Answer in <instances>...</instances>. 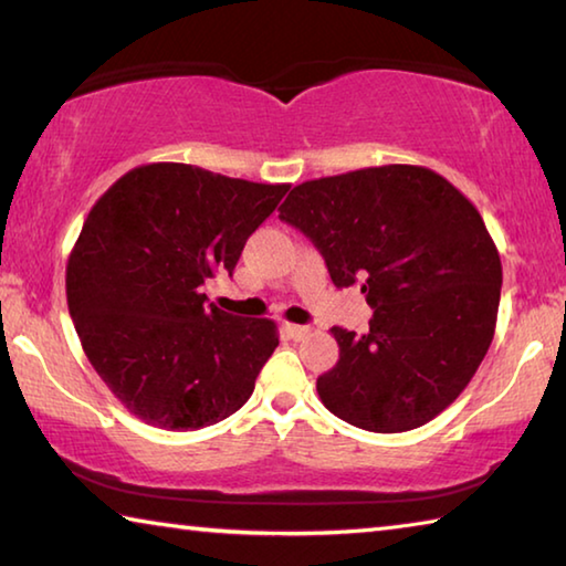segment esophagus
I'll return each instance as SVG.
<instances>
[{
    "instance_id": "obj_1",
    "label": "esophagus",
    "mask_w": 566,
    "mask_h": 566,
    "mask_svg": "<svg viewBox=\"0 0 566 566\" xmlns=\"http://www.w3.org/2000/svg\"><path fill=\"white\" fill-rule=\"evenodd\" d=\"M284 329L294 342H302L304 337H310V334H312V327H304V324H286Z\"/></svg>"
}]
</instances>
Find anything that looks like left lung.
<instances>
[{
	"mask_svg": "<svg viewBox=\"0 0 566 566\" xmlns=\"http://www.w3.org/2000/svg\"><path fill=\"white\" fill-rule=\"evenodd\" d=\"M280 219L312 239L334 286L359 284L375 310L367 334L332 327L324 407L395 434L452 405L490 349L502 292L500 252L462 191L427 167H367L294 187Z\"/></svg>",
	"mask_w": 566,
	"mask_h": 566,
	"instance_id": "obj_1",
	"label": "left lung"
}]
</instances>
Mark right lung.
Returning a JSON list of instances; mask_svg holds the SVG:
<instances>
[{
  "label": "right lung",
  "instance_id": "obj_1",
  "mask_svg": "<svg viewBox=\"0 0 566 566\" xmlns=\"http://www.w3.org/2000/svg\"><path fill=\"white\" fill-rule=\"evenodd\" d=\"M286 189L159 161L92 207L66 264V304L92 367L134 417L187 432L252 397L276 324L222 312L202 286L232 276Z\"/></svg>",
  "mask_w": 566,
  "mask_h": 566
}]
</instances>
